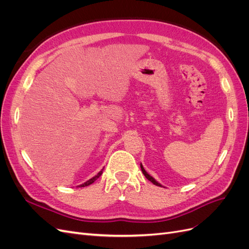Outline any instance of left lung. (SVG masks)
Returning <instances> with one entry per match:
<instances>
[{
  "label": "left lung",
  "mask_w": 249,
  "mask_h": 249,
  "mask_svg": "<svg viewBox=\"0 0 249 249\" xmlns=\"http://www.w3.org/2000/svg\"><path fill=\"white\" fill-rule=\"evenodd\" d=\"M140 167H141V170H142V172H143V175H144L145 176V178L148 179V180H150V182H152L153 184H155L156 186H161L159 183H158L157 182V180L154 178H152V177H150L149 175H148V173L145 171V169L144 168H143V166H142V164L140 165ZM162 187V186H161Z\"/></svg>",
  "instance_id": "left-lung-1"
}]
</instances>
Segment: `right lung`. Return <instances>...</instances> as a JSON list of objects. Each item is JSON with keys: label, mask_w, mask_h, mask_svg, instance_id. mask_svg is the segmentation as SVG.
Instances as JSON below:
<instances>
[{"label": "right lung", "mask_w": 249, "mask_h": 249, "mask_svg": "<svg viewBox=\"0 0 249 249\" xmlns=\"http://www.w3.org/2000/svg\"><path fill=\"white\" fill-rule=\"evenodd\" d=\"M103 173V170H101L99 173H97V175L95 176V177H93L92 178H90L89 180H87L86 183H84V184H82V185H80V186H78V187H86V186H89V185H91L92 183H94V180H96L97 178H99L100 177H101V175Z\"/></svg>", "instance_id": "obj_1"}]
</instances>
